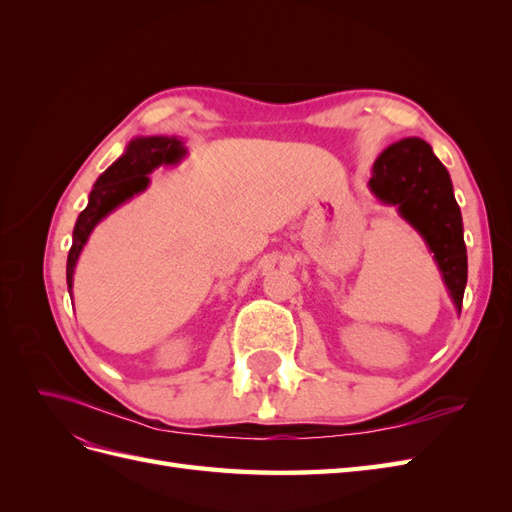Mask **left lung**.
Listing matches in <instances>:
<instances>
[{"mask_svg": "<svg viewBox=\"0 0 512 512\" xmlns=\"http://www.w3.org/2000/svg\"><path fill=\"white\" fill-rule=\"evenodd\" d=\"M369 190L382 205L395 207L433 254L444 286L461 312L468 284V254L461 211L451 175L423 138H401L386 147L371 168Z\"/></svg>", "mask_w": 512, "mask_h": 512, "instance_id": "8db88e82", "label": "left lung"}]
</instances>
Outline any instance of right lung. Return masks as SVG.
Segmentation results:
<instances>
[{
  "instance_id": "obj_1",
  "label": "right lung",
  "mask_w": 512,
  "mask_h": 512,
  "mask_svg": "<svg viewBox=\"0 0 512 512\" xmlns=\"http://www.w3.org/2000/svg\"><path fill=\"white\" fill-rule=\"evenodd\" d=\"M185 156H188V149H185L183 141L177 136H136L128 143L126 151L96 179L94 190L89 192V203L81 211L72 232V247L66 265V282L70 294L74 267L94 228L108 213L128 203L136 194L145 192L149 188V175L158 166L179 164Z\"/></svg>"
}]
</instances>
